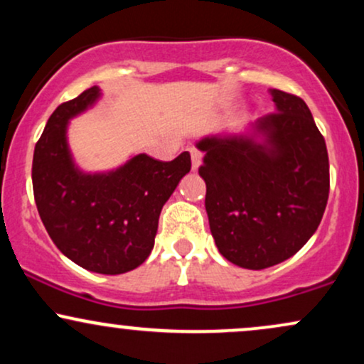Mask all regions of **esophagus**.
Listing matches in <instances>:
<instances>
[{"label":"esophagus","instance_id":"34e87169","mask_svg":"<svg viewBox=\"0 0 364 364\" xmlns=\"http://www.w3.org/2000/svg\"><path fill=\"white\" fill-rule=\"evenodd\" d=\"M190 154H191V164H193V169H198V166L202 164V152H200L198 149H190Z\"/></svg>","mask_w":364,"mask_h":364}]
</instances>
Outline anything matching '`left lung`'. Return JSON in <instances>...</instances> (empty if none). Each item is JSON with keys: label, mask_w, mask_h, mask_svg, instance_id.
I'll return each instance as SVG.
<instances>
[{"label": "left lung", "mask_w": 364, "mask_h": 364, "mask_svg": "<svg viewBox=\"0 0 364 364\" xmlns=\"http://www.w3.org/2000/svg\"><path fill=\"white\" fill-rule=\"evenodd\" d=\"M277 111L257 123L270 149L250 139L207 136L200 176L220 255L235 265L262 270L298 253L320 225L330 174L323 135L306 102L269 89Z\"/></svg>", "instance_id": "1"}]
</instances>
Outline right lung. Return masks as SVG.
Instances as JSON below:
<instances>
[{"label": "right lung", "mask_w": 364, "mask_h": 364, "mask_svg": "<svg viewBox=\"0 0 364 364\" xmlns=\"http://www.w3.org/2000/svg\"><path fill=\"white\" fill-rule=\"evenodd\" d=\"M90 87L60 104L37 140L32 186L41 220L70 260L97 274H124L154 248L159 215L191 168L190 154L164 162L145 154L109 174H82L66 145V123L97 99Z\"/></svg>", "instance_id": "obj_1"}]
</instances>
